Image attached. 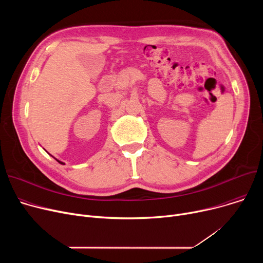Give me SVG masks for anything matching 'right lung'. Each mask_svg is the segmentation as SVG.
Wrapping results in <instances>:
<instances>
[{"label": "right lung", "mask_w": 263, "mask_h": 263, "mask_svg": "<svg viewBox=\"0 0 263 263\" xmlns=\"http://www.w3.org/2000/svg\"><path fill=\"white\" fill-rule=\"evenodd\" d=\"M57 161H58V162H59V163H61V164H65V163H64V162H62V161H60V160H58V159H57Z\"/></svg>", "instance_id": "add662e5"}]
</instances>
